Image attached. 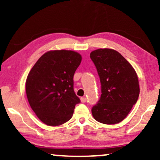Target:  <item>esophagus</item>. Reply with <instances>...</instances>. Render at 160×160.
<instances>
[{
	"mask_svg": "<svg viewBox=\"0 0 160 160\" xmlns=\"http://www.w3.org/2000/svg\"><path fill=\"white\" fill-rule=\"evenodd\" d=\"M81 101H82V102H87V98H81Z\"/></svg>",
	"mask_w": 160,
	"mask_h": 160,
	"instance_id": "esophagus-1",
	"label": "esophagus"
}]
</instances>
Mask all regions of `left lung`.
Masks as SVG:
<instances>
[{
  "mask_svg": "<svg viewBox=\"0 0 160 160\" xmlns=\"http://www.w3.org/2000/svg\"><path fill=\"white\" fill-rule=\"evenodd\" d=\"M90 58L97 68L101 95L92 108L96 121L106 124L119 123L136 103L140 93L138 78L130 63L116 50L99 49Z\"/></svg>",
  "mask_w": 160,
  "mask_h": 160,
  "instance_id": "8db88e82",
  "label": "left lung"
}]
</instances>
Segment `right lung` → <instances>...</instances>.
<instances>
[{"instance_id":"1","label":"right lung","mask_w":160,"mask_h":160,"mask_svg":"<svg viewBox=\"0 0 160 160\" xmlns=\"http://www.w3.org/2000/svg\"><path fill=\"white\" fill-rule=\"evenodd\" d=\"M82 56L71 50L43 54L28 73L26 94L32 111L41 122L58 126L71 119L80 99L73 90V76Z\"/></svg>"}]
</instances>
